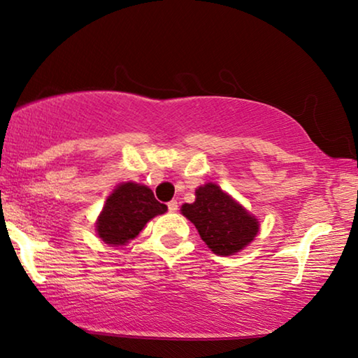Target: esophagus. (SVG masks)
<instances>
[{"label": "esophagus", "mask_w": 358, "mask_h": 358, "mask_svg": "<svg viewBox=\"0 0 358 358\" xmlns=\"http://www.w3.org/2000/svg\"><path fill=\"white\" fill-rule=\"evenodd\" d=\"M167 207H169V212H177L178 210V202L177 201H170Z\"/></svg>", "instance_id": "1"}]
</instances>
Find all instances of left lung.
Returning <instances> with one entry per match:
<instances>
[{
    "mask_svg": "<svg viewBox=\"0 0 358 358\" xmlns=\"http://www.w3.org/2000/svg\"><path fill=\"white\" fill-rule=\"evenodd\" d=\"M181 213L194 223L202 241L218 255L239 252L259 231V222L213 183L199 186L196 201L181 206Z\"/></svg>",
    "mask_w": 358,
    "mask_h": 358,
    "instance_id": "8db88e82",
    "label": "left lung"
}]
</instances>
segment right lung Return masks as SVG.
Masks as SVG:
<instances>
[{"label": "right lung", "mask_w": 358, "mask_h": 358, "mask_svg": "<svg viewBox=\"0 0 358 358\" xmlns=\"http://www.w3.org/2000/svg\"><path fill=\"white\" fill-rule=\"evenodd\" d=\"M167 206L161 204L148 186L128 181L114 189L96 222V231L104 243L122 246L136 236L152 217L161 215Z\"/></svg>", "instance_id": "obj_1"}]
</instances>
